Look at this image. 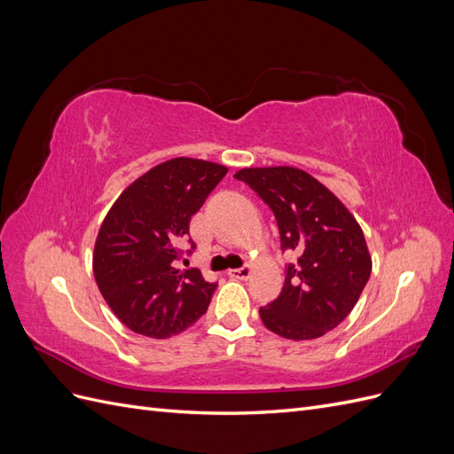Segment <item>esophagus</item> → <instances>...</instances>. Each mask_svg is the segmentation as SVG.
<instances>
[{"label":"esophagus","instance_id":"1","mask_svg":"<svg viewBox=\"0 0 454 454\" xmlns=\"http://www.w3.org/2000/svg\"><path fill=\"white\" fill-rule=\"evenodd\" d=\"M231 278H237V280H248L250 278V274H252V267H240V269H232V270H229L227 272Z\"/></svg>","mask_w":454,"mask_h":454}]
</instances>
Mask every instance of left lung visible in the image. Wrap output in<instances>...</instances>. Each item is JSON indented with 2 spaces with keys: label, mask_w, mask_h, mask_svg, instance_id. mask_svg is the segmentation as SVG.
Segmentation results:
<instances>
[{
  "label": "left lung",
  "mask_w": 454,
  "mask_h": 454,
  "mask_svg": "<svg viewBox=\"0 0 454 454\" xmlns=\"http://www.w3.org/2000/svg\"><path fill=\"white\" fill-rule=\"evenodd\" d=\"M239 182L252 187L274 214L286 265L280 295L259 316L272 333L292 340L318 339L347 318L371 274L362 227L332 191L294 167L242 168Z\"/></svg>",
  "instance_id": "left-lung-1"
}]
</instances>
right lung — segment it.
Segmentation results:
<instances>
[{"mask_svg": "<svg viewBox=\"0 0 454 454\" xmlns=\"http://www.w3.org/2000/svg\"><path fill=\"white\" fill-rule=\"evenodd\" d=\"M227 168L199 159H172L129 185L107 212L94 244L98 290L134 333L167 339L208 310L215 282L199 269H177L189 222L223 180Z\"/></svg>", "mask_w": 454, "mask_h": 454, "instance_id": "obj_1", "label": "right lung"}]
</instances>
